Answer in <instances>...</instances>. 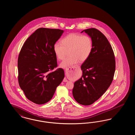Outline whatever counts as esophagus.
Masks as SVG:
<instances>
[{"instance_id": "esophagus-1", "label": "esophagus", "mask_w": 135, "mask_h": 135, "mask_svg": "<svg viewBox=\"0 0 135 135\" xmlns=\"http://www.w3.org/2000/svg\"><path fill=\"white\" fill-rule=\"evenodd\" d=\"M68 70H69V68H68V69H65V71H67ZM63 81H64V82H67V81H68V80H67L66 78H65L63 80Z\"/></svg>"}]
</instances>
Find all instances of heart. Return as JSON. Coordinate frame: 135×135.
I'll return each mask as SVG.
<instances>
[{
  "label": "heart",
  "instance_id": "obj_1",
  "mask_svg": "<svg viewBox=\"0 0 135 135\" xmlns=\"http://www.w3.org/2000/svg\"><path fill=\"white\" fill-rule=\"evenodd\" d=\"M93 48V42L89 35L71 33L62 40V43L57 42L54 45V51L59 60L64 59L67 51L70 56L60 64L62 68H67L84 62L90 57Z\"/></svg>",
  "mask_w": 135,
  "mask_h": 135
}]
</instances>
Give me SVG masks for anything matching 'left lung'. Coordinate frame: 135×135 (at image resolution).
<instances>
[{"mask_svg": "<svg viewBox=\"0 0 135 135\" xmlns=\"http://www.w3.org/2000/svg\"><path fill=\"white\" fill-rule=\"evenodd\" d=\"M93 42V51L81 66L83 76L75 82L72 94L77 103L90 105L108 89L115 70L114 54L108 40L95 28L84 30Z\"/></svg>", "mask_w": 135, "mask_h": 135, "instance_id": "1", "label": "left lung"}]
</instances>
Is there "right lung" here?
<instances>
[{
	"label": "right lung",
	"instance_id": "right-lung-1",
	"mask_svg": "<svg viewBox=\"0 0 135 135\" xmlns=\"http://www.w3.org/2000/svg\"><path fill=\"white\" fill-rule=\"evenodd\" d=\"M63 30L40 28L27 38L20 51L18 82L26 98L37 104L51 100L64 77V71L57 67L54 45Z\"/></svg>",
	"mask_w": 135,
	"mask_h": 135
}]
</instances>
